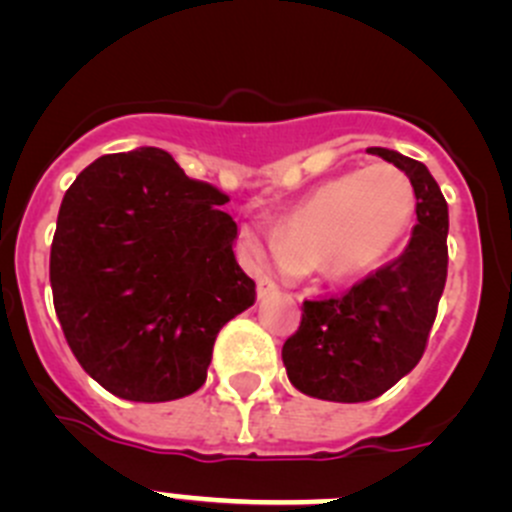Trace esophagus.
I'll return each mask as SVG.
<instances>
[{"instance_id": "34e87169", "label": "esophagus", "mask_w": 512, "mask_h": 512, "mask_svg": "<svg viewBox=\"0 0 512 512\" xmlns=\"http://www.w3.org/2000/svg\"><path fill=\"white\" fill-rule=\"evenodd\" d=\"M256 288H258V296H268V293H273L276 291V281H273V278H268V276H258L256 278Z\"/></svg>"}]
</instances>
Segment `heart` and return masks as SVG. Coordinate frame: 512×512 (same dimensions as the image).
<instances>
[{"instance_id": "b5f03b06", "label": "heart", "mask_w": 512, "mask_h": 512, "mask_svg": "<svg viewBox=\"0 0 512 512\" xmlns=\"http://www.w3.org/2000/svg\"><path fill=\"white\" fill-rule=\"evenodd\" d=\"M416 216V191L401 169L373 164L318 184L263 239L244 226L241 239L256 258L291 273L316 268L326 281L366 276L406 236Z\"/></svg>"}]
</instances>
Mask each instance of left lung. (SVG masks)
Returning <instances> with one entry per match:
<instances>
[{
  "label": "left lung",
  "instance_id": "1",
  "mask_svg": "<svg viewBox=\"0 0 512 512\" xmlns=\"http://www.w3.org/2000/svg\"><path fill=\"white\" fill-rule=\"evenodd\" d=\"M368 154L406 171L416 216L406 251L341 296L303 301L301 326L283 343L288 381L321 401L383 396L418 366L448 276V204L421 161L371 146Z\"/></svg>",
  "mask_w": 512,
  "mask_h": 512
}]
</instances>
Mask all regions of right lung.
<instances>
[{
  "label": "right lung",
  "mask_w": 512,
  "mask_h": 512,
  "mask_svg": "<svg viewBox=\"0 0 512 512\" xmlns=\"http://www.w3.org/2000/svg\"><path fill=\"white\" fill-rule=\"evenodd\" d=\"M224 191L154 146L106 154L62 199L49 256L54 311L79 366L114 396L199 391L221 328L254 306Z\"/></svg>",
  "instance_id": "add662e5"
}]
</instances>
